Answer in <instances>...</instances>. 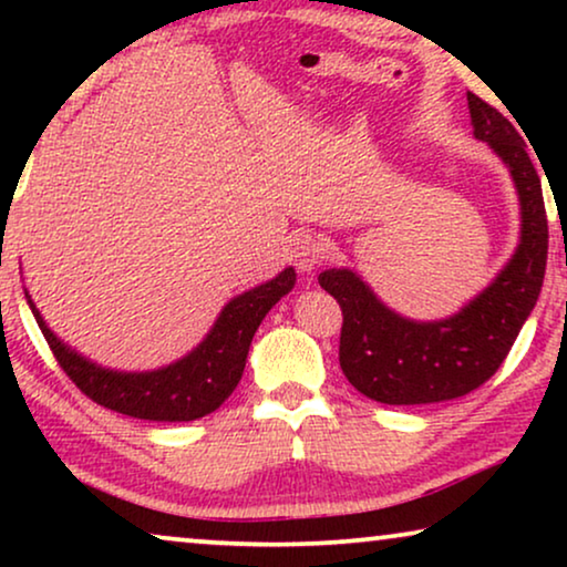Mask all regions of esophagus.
Listing matches in <instances>:
<instances>
[{
	"mask_svg": "<svg viewBox=\"0 0 567 567\" xmlns=\"http://www.w3.org/2000/svg\"><path fill=\"white\" fill-rule=\"evenodd\" d=\"M289 252H291L293 266H297L299 270H305V274L315 270L317 266H320V260L324 258L322 243L312 235H297V237H293L291 245H289Z\"/></svg>",
	"mask_w": 567,
	"mask_h": 567,
	"instance_id": "1",
	"label": "esophagus"
}]
</instances>
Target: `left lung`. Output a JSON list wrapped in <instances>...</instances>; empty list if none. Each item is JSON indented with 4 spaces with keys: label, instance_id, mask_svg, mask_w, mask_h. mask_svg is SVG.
<instances>
[{
    "label": "left lung",
    "instance_id": "8db88e82",
    "mask_svg": "<svg viewBox=\"0 0 567 567\" xmlns=\"http://www.w3.org/2000/svg\"><path fill=\"white\" fill-rule=\"evenodd\" d=\"M475 136L498 152L522 200V245L501 276L460 315L410 322L379 301L351 270H324L320 286L338 299L340 369L355 390L384 405L462 398L491 379L537 305L547 266V212L526 144L501 111L467 92Z\"/></svg>",
    "mask_w": 567,
    "mask_h": 567
}]
</instances>
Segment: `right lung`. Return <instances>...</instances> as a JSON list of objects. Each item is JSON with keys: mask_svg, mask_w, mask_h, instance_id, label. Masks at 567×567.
Here are the masks:
<instances>
[{"mask_svg": "<svg viewBox=\"0 0 567 567\" xmlns=\"http://www.w3.org/2000/svg\"><path fill=\"white\" fill-rule=\"evenodd\" d=\"M293 284H297V274L293 268H286L274 281L231 299L196 351L173 367L146 371V374H121V371L100 369L82 359L45 328L41 312L28 293L25 299L51 353L56 355L59 367L76 384V390L115 413L142 417V421L181 423L214 413L235 392L237 382L243 379L255 330L268 309L293 289Z\"/></svg>", "mask_w": 567, "mask_h": 567, "instance_id": "right-lung-1", "label": "right lung"}]
</instances>
